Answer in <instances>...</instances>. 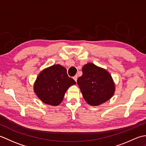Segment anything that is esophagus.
<instances>
[{
    "mask_svg": "<svg viewBox=\"0 0 146 146\" xmlns=\"http://www.w3.org/2000/svg\"><path fill=\"white\" fill-rule=\"evenodd\" d=\"M77 78H78V76H77V75H75V76L73 77V79L75 80V81L76 82V81H77Z\"/></svg>",
    "mask_w": 146,
    "mask_h": 146,
    "instance_id": "34e87169",
    "label": "esophagus"
}]
</instances>
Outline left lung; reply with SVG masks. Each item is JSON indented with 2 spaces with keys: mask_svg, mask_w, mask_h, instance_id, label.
Instances as JSON below:
<instances>
[{
  "mask_svg": "<svg viewBox=\"0 0 146 146\" xmlns=\"http://www.w3.org/2000/svg\"><path fill=\"white\" fill-rule=\"evenodd\" d=\"M77 80L83 98L91 106H98L113 97L115 86L110 74L103 68L88 63Z\"/></svg>",
  "mask_w": 146,
  "mask_h": 146,
  "instance_id": "left-lung-1",
  "label": "left lung"
}]
</instances>
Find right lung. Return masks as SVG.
<instances>
[{
	"label": "right lung",
	"mask_w": 146,
	"mask_h": 146,
	"mask_svg": "<svg viewBox=\"0 0 146 146\" xmlns=\"http://www.w3.org/2000/svg\"><path fill=\"white\" fill-rule=\"evenodd\" d=\"M76 84L68 77L66 69L60 64H54L43 70L34 83V92L43 103L57 106L63 100L65 93Z\"/></svg>",
	"instance_id": "add662e5"
}]
</instances>
